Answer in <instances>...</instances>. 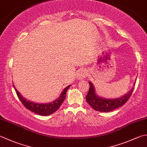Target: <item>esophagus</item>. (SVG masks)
<instances>
[{"label": "esophagus", "mask_w": 147, "mask_h": 147, "mask_svg": "<svg viewBox=\"0 0 147 147\" xmlns=\"http://www.w3.org/2000/svg\"><path fill=\"white\" fill-rule=\"evenodd\" d=\"M77 76H78V78L80 80H82V79L85 78V77H87V73L85 70L82 69V70H80L78 71Z\"/></svg>", "instance_id": "obj_1"}]
</instances>
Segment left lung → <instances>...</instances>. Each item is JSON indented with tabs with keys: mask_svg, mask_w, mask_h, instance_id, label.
I'll use <instances>...</instances> for the list:
<instances>
[{
	"mask_svg": "<svg viewBox=\"0 0 147 147\" xmlns=\"http://www.w3.org/2000/svg\"><path fill=\"white\" fill-rule=\"evenodd\" d=\"M135 82L134 83V85L136 83ZM88 83L90 85V88L86 96V100L94 110L100 112H110L121 107L129 100L134 90L133 87L130 91H129L128 93L119 98L106 99L97 96L93 83L91 82Z\"/></svg>",
	"mask_w": 147,
	"mask_h": 147,
	"instance_id": "left-lung-1",
	"label": "left lung"
}]
</instances>
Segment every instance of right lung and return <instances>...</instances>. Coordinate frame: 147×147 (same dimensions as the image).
<instances>
[{
	"mask_svg": "<svg viewBox=\"0 0 147 147\" xmlns=\"http://www.w3.org/2000/svg\"><path fill=\"white\" fill-rule=\"evenodd\" d=\"M70 87L71 85H69L67 87H65L60 94V96L57 99L54 100L53 101L48 103H38L30 101V100L25 99L20 94L13 84V87L14 88V90H16L17 96L25 107L30 111L34 112V113L41 116L50 115L58 110L63 101L65 100L66 93H67L68 88Z\"/></svg>",
	"mask_w": 147,
	"mask_h": 147,
	"instance_id": "right-lung-1",
	"label": "right lung"
}]
</instances>
